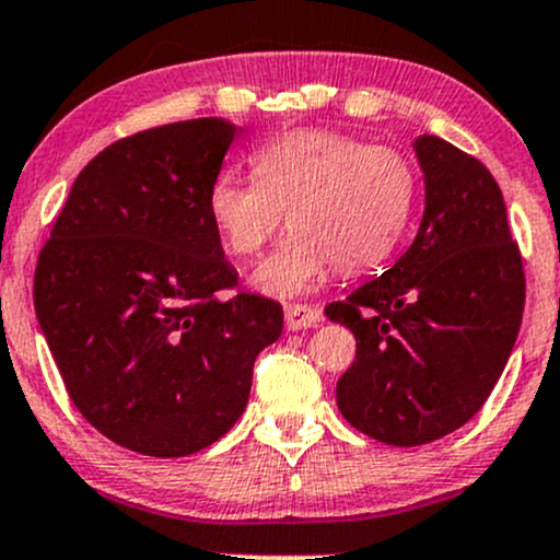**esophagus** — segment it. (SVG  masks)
I'll return each mask as SVG.
<instances>
[{"instance_id":"obj_1","label":"esophagus","mask_w":560,"mask_h":560,"mask_svg":"<svg viewBox=\"0 0 560 560\" xmlns=\"http://www.w3.org/2000/svg\"><path fill=\"white\" fill-rule=\"evenodd\" d=\"M319 322H322V312L317 306H308V304H288L285 306L288 330H306V327H317Z\"/></svg>"}]
</instances>
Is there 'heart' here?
I'll return each mask as SVG.
<instances>
[{"label": "heart", "mask_w": 560, "mask_h": 560, "mask_svg": "<svg viewBox=\"0 0 560 560\" xmlns=\"http://www.w3.org/2000/svg\"><path fill=\"white\" fill-rule=\"evenodd\" d=\"M254 177L217 175L207 212L228 254L248 259L291 235L261 261L252 285L291 299L327 269L361 275L393 254L417 201V173L396 149L370 147L338 130H291L252 154Z\"/></svg>", "instance_id": "obj_1"}]
</instances>
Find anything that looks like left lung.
<instances>
[{
  "label": "left lung",
  "mask_w": 560,
  "mask_h": 560,
  "mask_svg": "<svg viewBox=\"0 0 560 560\" xmlns=\"http://www.w3.org/2000/svg\"><path fill=\"white\" fill-rule=\"evenodd\" d=\"M424 214L406 254L325 308L357 335L338 380L348 424L413 448L469 422L514 351L524 269L505 201L482 162L438 136L413 141Z\"/></svg>",
  "instance_id": "obj_1"
}]
</instances>
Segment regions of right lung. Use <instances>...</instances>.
Segmentation results:
<instances>
[{
    "label": "right lung",
    "instance_id": "right-lung-1",
    "mask_svg": "<svg viewBox=\"0 0 560 560\" xmlns=\"http://www.w3.org/2000/svg\"><path fill=\"white\" fill-rule=\"evenodd\" d=\"M233 122L115 141L72 183L38 256L33 304L75 409L122 448L177 458L238 422L282 306L238 293L207 212Z\"/></svg>",
    "mask_w": 560,
    "mask_h": 560
}]
</instances>
